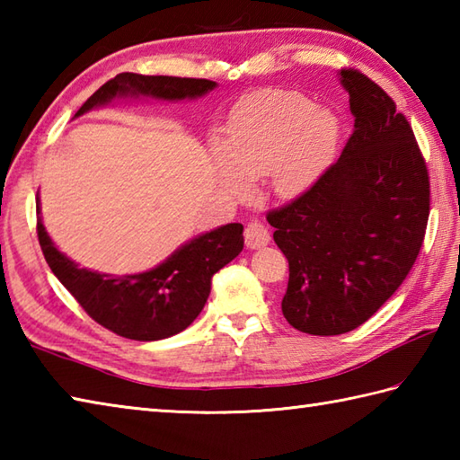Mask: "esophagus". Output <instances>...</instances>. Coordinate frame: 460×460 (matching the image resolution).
<instances>
[{
    "instance_id": "esophagus-1",
    "label": "esophagus",
    "mask_w": 460,
    "mask_h": 460,
    "mask_svg": "<svg viewBox=\"0 0 460 460\" xmlns=\"http://www.w3.org/2000/svg\"><path fill=\"white\" fill-rule=\"evenodd\" d=\"M269 241H271V235H269V229L261 221L253 219L245 227V243L249 249L265 247Z\"/></svg>"
}]
</instances>
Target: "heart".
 <instances>
[{"label": "heart", "instance_id": "b5f03b06", "mask_svg": "<svg viewBox=\"0 0 460 460\" xmlns=\"http://www.w3.org/2000/svg\"><path fill=\"white\" fill-rule=\"evenodd\" d=\"M341 123L329 110H314L295 92H263L241 107L231 123L229 146L215 143L219 183L235 197H247L253 179L267 175L281 197L309 189L335 157Z\"/></svg>", "mask_w": 460, "mask_h": 460}]
</instances>
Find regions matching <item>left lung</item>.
Returning <instances> with one entry per match:
<instances>
[{
  "label": "left lung",
  "instance_id": "8db88e82",
  "mask_svg": "<svg viewBox=\"0 0 460 460\" xmlns=\"http://www.w3.org/2000/svg\"><path fill=\"white\" fill-rule=\"evenodd\" d=\"M339 75L353 135L307 191L267 213L289 261L285 319L321 337L363 325L399 289L430 211L429 171L407 117L361 71Z\"/></svg>",
  "mask_w": 460,
  "mask_h": 460
}]
</instances>
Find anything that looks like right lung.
I'll return each mask as SVG.
<instances>
[{
	"mask_svg": "<svg viewBox=\"0 0 460 460\" xmlns=\"http://www.w3.org/2000/svg\"><path fill=\"white\" fill-rule=\"evenodd\" d=\"M215 87L217 84L209 79L119 74L99 87L75 117L115 97L179 102L197 99ZM38 237L53 275L89 317L115 335L133 341L167 339L191 325L211 293V277L243 251V225L229 223L185 243L151 271L105 275L81 269L63 255L53 245L41 219H38Z\"/></svg>",
	"mask_w": 460,
	"mask_h": 460,
	"instance_id": "obj_1",
	"label": "right lung"
}]
</instances>
